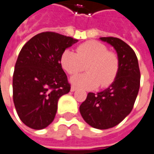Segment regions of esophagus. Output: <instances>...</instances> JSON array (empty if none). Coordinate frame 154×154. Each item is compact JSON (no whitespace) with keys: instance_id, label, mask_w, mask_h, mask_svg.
Listing matches in <instances>:
<instances>
[{"instance_id":"34e87169","label":"esophagus","mask_w":154,"mask_h":154,"mask_svg":"<svg viewBox=\"0 0 154 154\" xmlns=\"http://www.w3.org/2000/svg\"><path fill=\"white\" fill-rule=\"evenodd\" d=\"M76 89H77L76 87H75V86H71V88H70V91H71V92H74V91H75Z\"/></svg>"}]
</instances>
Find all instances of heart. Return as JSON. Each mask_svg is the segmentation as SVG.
Segmentation results:
<instances>
[{"label":"heart","instance_id":"heart-1","mask_svg":"<svg viewBox=\"0 0 154 154\" xmlns=\"http://www.w3.org/2000/svg\"><path fill=\"white\" fill-rule=\"evenodd\" d=\"M60 65L69 75L82 71L86 65L87 73L75 75L70 82L79 88L93 89L100 85L107 88L115 81L120 61L115 52L108 51L105 45L97 40H89L79 45L76 52L65 50L60 59Z\"/></svg>","mask_w":154,"mask_h":154}]
</instances>
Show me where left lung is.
<instances>
[{
    "label": "left lung",
    "mask_w": 154,
    "mask_h": 154,
    "mask_svg": "<svg viewBox=\"0 0 154 154\" xmlns=\"http://www.w3.org/2000/svg\"><path fill=\"white\" fill-rule=\"evenodd\" d=\"M100 40L115 49L120 61L119 71L109 88L88 94L79 112L91 127L107 129L119 124L133 109L140 86V70L135 52L124 41L115 37H101Z\"/></svg>",
    "instance_id": "left-lung-1"
}]
</instances>
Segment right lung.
Listing matches in <instances>:
<instances>
[{"label":"right lung","mask_w":154,"mask_h":154,"mask_svg":"<svg viewBox=\"0 0 154 154\" xmlns=\"http://www.w3.org/2000/svg\"><path fill=\"white\" fill-rule=\"evenodd\" d=\"M78 40L55 32L32 37L20 52L13 74V101L18 116L33 129L53 122L59 99L70 90L60 59Z\"/></svg>","instance_id":"add662e5"}]
</instances>
